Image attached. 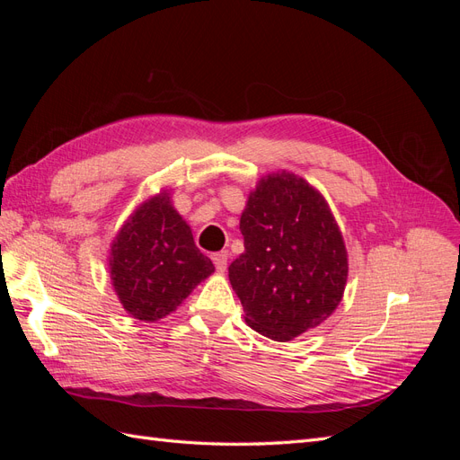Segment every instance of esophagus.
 <instances>
[{"label":"esophagus","instance_id":"1","mask_svg":"<svg viewBox=\"0 0 460 460\" xmlns=\"http://www.w3.org/2000/svg\"><path fill=\"white\" fill-rule=\"evenodd\" d=\"M213 262L217 270L225 272L226 270V264H228V252H218V253H213Z\"/></svg>","mask_w":460,"mask_h":460}]
</instances>
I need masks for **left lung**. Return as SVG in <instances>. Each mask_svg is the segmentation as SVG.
Returning a JSON list of instances; mask_svg holds the SVG:
<instances>
[{"instance_id":"left-lung-1","label":"left lung","mask_w":460,"mask_h":460,"mask_svg":"<svg viewBox=\"0 0 460 460\" xmlns=\"http://www.w3.org/2000/svg\"><path fill=\"white\" fill-rule=\"evenodd\" d=\"M245 252L228 267L245 323L288 341L338 307L347 282L341 232L320 193L291 172L262 178L240 218Z\"/></svg>"}]
</instances>
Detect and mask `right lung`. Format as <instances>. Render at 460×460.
I'll use <instances>...</instances> for the list:
<instances>
[{
  "mask_svg": "<svg viewBox=\"0 0 460 460\" xmlns=\"http://www.w3.org/2000/svg\"><path fill=\"white\" fill-rule=\"evenodd\" d=\"M109 267L122 307L147 323L172 313L215 270L166 193L146 201L122 226Z\"/></svg>",
  "mask_w": 460,
  "mask_h": 460,
  "instance_id": "obj_1",
  "label": "right lung"
}]
</instances>
